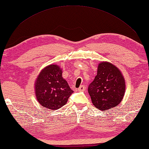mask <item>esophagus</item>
Masks as SVG:
<instances>
[{"instance_id":"obj_1","label":"esophagus","mask_w":149,"mask_h":149,"mask_svg":"<svg viewBox=\"0 0 149 149\" xmlns=\"http://www.w3.org/2000/svg\"><path fill=\"white\" fill-rule=\"evenodd\" d=\"M85 86H84V85H81V86H79V88L77 89V91H79V92H81V91H85Z\"/></svg>"}]
</instances>
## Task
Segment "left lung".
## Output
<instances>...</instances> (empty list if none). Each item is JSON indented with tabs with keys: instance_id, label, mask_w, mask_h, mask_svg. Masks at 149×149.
<instances>
[{
	"instance_id": "8db88e82",
	"label": "left lung",
	"mask_w": 149,
	"mask_h": 149,
	"mask_svg": "<svg viewBox=\"0 0 149 149\" xmlns=\"http://www.w3.org/2000/svg\"><path fill=\"white\" fill-rule=\"evenodd\" d=\"M125 88V81L120 70L112 64L102 62L88 92L94 106L105 111L120 104Z\"/></svg>"
}]
</instances>
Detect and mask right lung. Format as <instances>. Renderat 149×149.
<instances>
[{"instance_id":"right-lung-1","label":"right lung","mask_w":149,"mask_h":149,"mask_svg":"<svg viewBox=\"0 0 149 149\" xmlns=\"http://www.w3.org/2000/svg\"><path fill=\"white\" fill-rule=\"evenodd\" d=\"M62 73L60 67L51 64L42 70L36 81V98L47 109L56 110L62 107L74 93L62 77Z\"/></svg>"}]
</instances>
